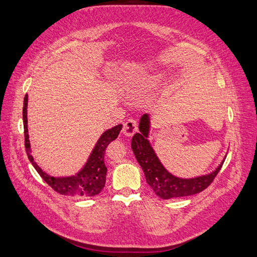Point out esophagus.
<instances>
[{
    "label": "esophagus",
    "mask_w": 257,
    "mask_h": 257,
    "mask_svg": "<svg viewBox=\"0 0 257 257\" xmlns=\"http://www.w3.org/2000/svg\"><path fill=\"white\" fill-rule=\"evenodd\" d=\"M138 131V121L133 118L127 119L124 123L123 133L126 137H132L134 133Z\"/></svg>",
    "instance_id": "34e87169"
}]
</instances>
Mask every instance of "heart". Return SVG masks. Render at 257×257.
<instances>
[{
  "instance_id": "b5f03b06",
  "label": "heart",
  "mask_w": 257,
  "mask_h": 257,
  "mask_svg": "<svg viewBox=\"0 0 257 257\" xmlns=\"http://www.w3.org/2000/svg\"><path fill=\"white\" fill-rule=\"evenodd\" d=\"M162 79V75L159 74H149V75H140V76L134 77L131 82L127 83L130 90H137L142 86L156 84Z\"/></svg>"
}]
</instances>
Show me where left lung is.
Segmentation results:
<instances>
[{
    "label": "left lung",
    "mask_w": 257,
    "mask_h": 257,
    "mask_svg": "<svg viewBox=\"0 0 257 257\" xmlns=\"http://www.w3.org/2000/svg\"><path fill=\"white\" fill-rule=\"evenodd\" d=\"M139 131L140 132L134 134L131 141L133 154L136 155L137 161L144 171L147 183L162 199L191 196L205 190L212 183L224 163L223 159L220 165L208 174L190 179L178 178L164 167L148 140L150 132L149 113L141 116L139 121Z\"/></svg>",
    "instance_id": "8db88e82"
}]
</instances>
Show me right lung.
Returning a JSON list of instances; mask_svg holds the SVG:
<instances>
[{"label":"right lung","mask_w":257,"mask_h":257,"mask_svg":"<svg viewBox=\"0 0 257 257\" xmlns=\"http://www.w3.org/2000/svg\"><path fill=\"white\" fill-rule=\"evenodd\" d=\"M27 106H28V95H25L24 108H23V119H24V131H25V147L29 162L35 167L46 183L51 187L54 191L65 196H82L92 197L100 193L104 184H106L107 167L104 165V154L106 148L111 141L118 137L123 125L118 124L113 127L104 131L99 140L96 141L94 148L92 149L89 158L84 166L76 174L69 176H51L42 170L34 161L32 156L31 144H29L28 127H27Z\"/></svg>","instance_id":"1"}]
</instances>
